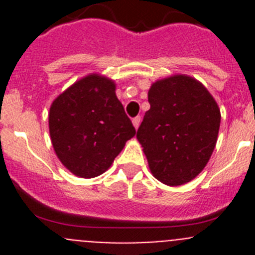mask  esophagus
Returning a JSON list of instances; mask_svg holds the SVG:
<instances>
[{
  "mask_svg": "<svg viewBox=\"0 0 255 255\" xmlns=\"http://www.w3.org/2000/svg\"><path fill=\"white\" fill-rule=\"evenodd\" d=\"M140 121H141V117L140 116H136L132 119V125H134L135 129H138L139 125H140Z\"/></svg>",
  "mask_w": 255,
  "mask_h": 255,
  "instance_id": "1",
  "label": "esophagus"
}]
</instances>
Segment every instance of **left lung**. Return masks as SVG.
Returning a JSON list of instances; mask_svg holds the SVG:
<instances>
[{
  "label": "left lung",
  "instance_id": "1",
  "mask_svg": "<svg viewBox=\"0 0 255 255\" xmlns=\"http://www.w3.org/2000/svg\"><path fill=\"white\" fill-rule=\"evenodd\" d=\"M148 102L136 138L155 179L182 185L199 175L215 149L221 123L217 103L203 85L185 75L155 82Z\"/></svg>",
  "mask_w": 255,
  "mask_h": 255
}]
</instances>
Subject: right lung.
<instances>
[{
	"mask_svg": "<svg viewBox=\"0 0 255 255\" xmlns=\"http://www.w3.org/2000/svg\"><path fill=\"white\" fill-rule=\"evenodd\" d=\"M49 134L65 167L89 179L111 166L135 128L117 100L114 82L89 75L53 101Z\"/></svg>",
	"mask_w": 255,
	"mask_h": 255,
	"instance_id": "obj_1",
	"label": "right lung"
}]
</instances>
